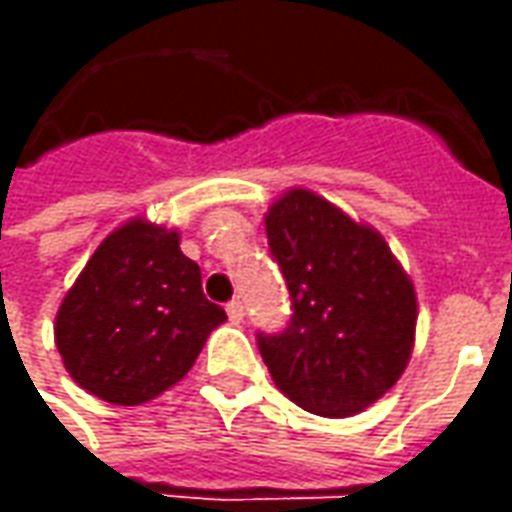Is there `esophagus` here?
<instances>
[{
	"instance_id": "obj_1",
	"label": "esophagus",
	"mask_w": 512,
	"mask_h": 512,
	"mask_svg": "<svg viewBox=\"0 0 512 512\" xmlns=\"http://www.w3.org/2000/svg\"><path fill=\"white\" fill-rule=\"evenodd\" d=\"M224 310H227V318H230L233 323L244 321V301L241 299L227 301V307H224Z\"/></svg>"
}]
</instances>
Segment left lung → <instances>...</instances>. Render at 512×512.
<instances>
[{"instance_id": "left-lung-1", "label": "left lung", "mask_w": 512, "mask_h": 512, "mask_svg": "<svg viewBox=\"0 0 512 512\" xmlns=\"http://www.w3.org/2000/svg\"><path fill=\"white\" fill-rule=\"evenodd\" d=\"M271 257L290 290V323L257 334L274 384L318 417H354L403 376L417 293L370 224L315 191L290 189L266 213Z\"/></svg>"}]
</instances>
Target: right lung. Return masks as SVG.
I'll list each match as a JSON object with an SVG mask.
<instances>
[{
  "label": "right lung",
  "instance_id": "right-lung-1",
  "mask_svg": "<svg viewBox=\"0 0 512 512\" xmlns=\"http://www.w3.org/2000/svg\"><path fill=\"white\" fill-rule=\"evenodd\" d=\"M224 321L180 235L136 216L106 235L65 293L54 343L90 395L139 406L178 384Z\"/></svg>",
  "mask_w": 512,
  "mask_h": 512
}]
</instances>
